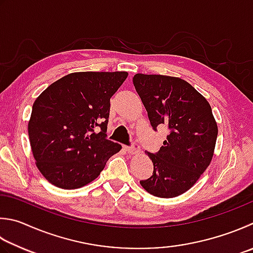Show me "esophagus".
<instances>
[{
    "label": "esophagus",
    "mask_w": 253,
    "mask_h": 253,
    "mask_svg": "<svg viewBox=\"0 0 253 253\" xmlns=\"http://www.w3.org/2000/svg\"><path fill=\"white\" fill-rule=\"evenodd\" d=\"M126 150L127 153H128V154H131V155L139 154V152H140L139 146H137L136 144H134V145L131 146V147H126Z\"/></svg>",
    "instance_id": "34e87169"
}]
</instances>
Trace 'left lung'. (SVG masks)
<instances>
[{
    "label": "left lung",
    "instance_id": "8db88e82",
    "mask_svg": "<svg viewBox=\"0 0 253 253\" xmlns=\"http://www.w3.org/2000/svg\"><path fill=\"white\" fill-rule=\"evenodd\" d=\"M133 84L154 130L169 128L159 153L145 152L154 170L140 184L156 197L179 196L196 184L215 153L218 126L211 104L178 77L136 74Z\"/></svg>",
    "mask_w": 253,
    "mask_h": 253
}]
</instances>
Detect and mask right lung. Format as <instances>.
<instances>
[{"instance_id": "add662e5", "label": "right lung", "mask_w": 253, "mask_h": 253, "mask_svg": "<svg viewBox=\"0 0 253 253\" xmlns=\"http://www.w3.org/2000/svg\"><path fill=\"white\" fill-rule=\"evenodd\" d=\"M127 75L126 71L73 73L36 98L28 136L37 169L50 184L63 189L88 185L122 149L106 139V132L110 98Z\"/></svg>"}]
</instances>
